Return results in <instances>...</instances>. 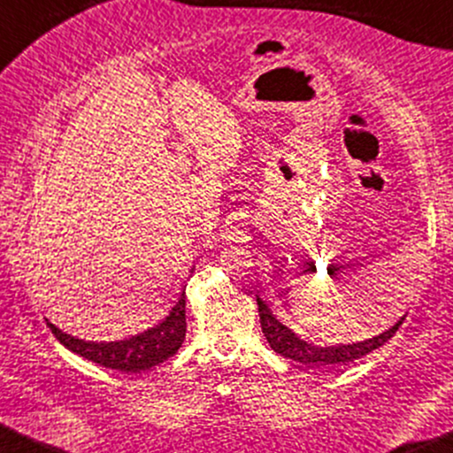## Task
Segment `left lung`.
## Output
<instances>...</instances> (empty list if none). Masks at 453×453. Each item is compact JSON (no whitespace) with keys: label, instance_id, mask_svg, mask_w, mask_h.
Instances as JSON below:
<instances>
[{"label":"left lung","instance_id":"obj_1","mask_svg":"<svg viewBox=\"0 0 453 453\" xmlns=\"http://www.w3.org/2000/svg\"><path fill=\"white\" fill-rule=\"evenodd\" d=\"M257 311H259V321H262V332L264 336H266L268 345L277 353H280L283 357H289V360L300 362V364H309V366L313 368L347 364V362L357 360V357L366 356V353L379 349V347L386 345V342L396 334L400 324H403L404 317H407L403 315L396 324L389 327V330L372 336V339L351 342V345H342V342L341 345H315V342L300 339L292 327H288L283 321H279L277 317L273 315V309H270L259 296H257Z\"/></svg>","mask_w":453,"mask_h":453}]
</instances>
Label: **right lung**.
<instances>
[{
    "mask_svg": "<svg viewBox=\"0 0 453 453\" xmlns=\"http://www.w3.org/2000/svg\"><path fill=\"white\" fill-rule=\"evenodd\" d=\"M191 273H194V268H191ZM49 327L61 345L78 353V356L87 357V360L121 372H142L173 357L183 345L187 332L185 289L179 294V300L159 324L121 341H85L59 330L50 321Z\"/></svg>",
    "mask_w": 453,
    "mask_h": 453,
    "instance_id": "1",
    "label": "right lung"
}]
</instances>
